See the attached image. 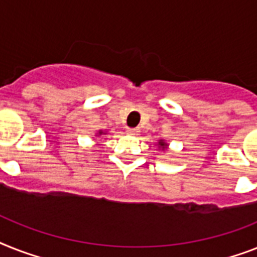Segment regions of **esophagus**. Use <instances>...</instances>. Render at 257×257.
Returning a JSON list of instances; mask_svg holds the SVG:
<instances>
[{
  "instance_id": "34e87169",
  "label": "esophagus",
  "mask_w": 257,
  "mask_h": 257,
  "mask_svg": "<svg viewBox=\"0 0 257 257\" xmlns=\"http://www.w3.org/2000/svg\"><path fill=\"white\" fill-rule=\"evenodd\" d=\"M126 132H128L129 135H137L140 131L137 128H126Z\"/></svg>"
}]
</instances>
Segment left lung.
<instances>
[{
    "mask_svg": "<svg viewBox=\"0 0 257 257\" xmlns=\"http://www.w3.org/2000/svg\"><path fill=\"white\" fill-rule=\"evenodd\" d=\"M158 147H160L162 150H164V149H166V148H168V144L165 143L164 140H160V143H158Z\"/></svg>",
    "mask_w": 257,
    "mask_h": 257,
    "instance_id": "left-lung-1",
    "label": "left lung"
}]
</instances>
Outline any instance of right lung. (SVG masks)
<instances>
[{
  "label": "right lung",
  "instance_id": "1",
  "mask_svg": "<svg viewBox=\"0 0 257 257\" xmlns=\"http://www.w3.org/2000/svg\"><path fill=\"white\" fill-rule=\"evenodd\" d=\"M97 135H104V132L103 131H99V133H97Z\"/></svg>",
  "mask_w": 257,
  "mask_h": 257
}]
</instances>
